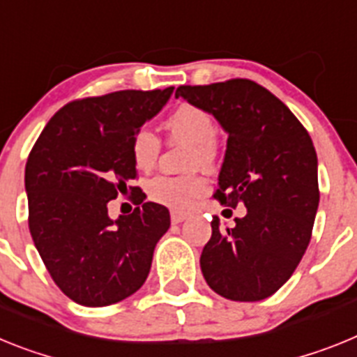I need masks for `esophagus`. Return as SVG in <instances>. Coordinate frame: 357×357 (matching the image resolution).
<instances>
[{"label": "esophagus", "instance_id": "1", "mask_svg": "<svg viewBox=\"0 0 357 357\" xmlns=\"http://www.w3.org/2000/svg\"><path fill=\"white\" fill-rule=\"evenodd\" d=\"M187 217H188V213L178 212V210H172V212H170V221L174 222V225H179V222H183L185 219H187Z\"/></svg>", "mask_w": 357, "mask_h": 357}]
</instances>
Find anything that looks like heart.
Wrapping results in <instances>:
<instances>
[{
  "mask_svg": "<svg viewBox=\"0 0 357 357\" xmlns=\"http://www.w3.org/2000/svg\"><path fill=\"white\" fill-rule=\"evenodd\" d=\"M165 127L170 138L192 145L188 154V167L212 165L217 158V126L212 114L203 107L192 104L179 105L167 116ZM160 138L151 129L136 131L131 142V158L138 170L153 169L160 156ZM208 185L203 176H158L147 185V194L154 203L174 210L192 208Z\"/></svg>",
  "mask_w": 357,
  "mask_h": 357,
  "instance_id": "1",
  "label": "heart"
}]
</instances>
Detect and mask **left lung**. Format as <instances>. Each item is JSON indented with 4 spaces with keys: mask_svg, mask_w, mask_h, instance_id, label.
<instances>
[{
    "mask_svg": "<svg viewBox=\"0 0 357 357\" xmlns=\"http://www.w3.org/2000/svg\"><path fill=\"white\" fill-rule=\"evenodd\" d=\"M176 97L208 111L228 132L213 197L246 208L226 231L219 217L212 219L199 260L204 280L234 302L268 298L289 280L311 241L320 203L311 136L284 102L253 80L179 86Z\"/></svg>",
    "mask_w": 357,
    "mask_h": 357,
    "instance_id": "8db88e82",
    "label": "left lung"
}]
</instances>
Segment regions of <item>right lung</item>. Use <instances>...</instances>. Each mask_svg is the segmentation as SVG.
I'll list each match as a JSON object with an SVG mask.
<instances>
[{
	"mask_svg": "<svg viewBox=\"0 0 357 357\" xmlns=\"http://www.w3.org/2000/svg\"><path fill=\"white\" fill-rule=\"evenodd\" d=\"M172 89H123L73 100L50 119L24 169L29 228L50 277L73 302L104 307L144 286L169 230L163 204L144 203L131 142ZM131 190L139 206L113 222L107 203Z\"/></svg>",
	"mask_w": 357,
	"mask_h": 357,
	"instance_id": "obj_1",
	"label": "right lung"
}]
</instances>
